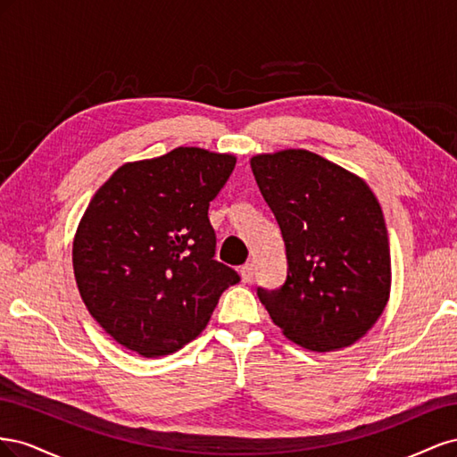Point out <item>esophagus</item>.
I'll return each mask as SVG.
<instances>
[{
  "label": "esophagus",
  "mask_w": 457,
  "mask_h": 457,
  "mask_svg": "<svg viewBox=\"0 0 457 457\" xmlns=\"http://www.w3.org/2000/svg\"><path fill=\"white\" fill-rule=\"evenodd\" d=\"M240 276H242L244 282H252L253 280V265H252V262H247V265H244L240 269Z\"/></svg>",
  "instance_id": "1"
}]
</instances>
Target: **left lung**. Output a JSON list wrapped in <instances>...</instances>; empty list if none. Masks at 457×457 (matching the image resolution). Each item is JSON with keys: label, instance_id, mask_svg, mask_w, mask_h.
Masks as SVG:
<instances>
[{"label": "left lung", "instance_id": "obj_1", "mask_svg": "<svg viewBox=\"0 0 457 457\" xmlns=\"http://www.w3.org/2000/svg\"><path fill=\"white\" fill-rule=\"evenodd\" d=\"M250 163L287 259L282 287H257L261 303L299 347H349L378 322L391 294L389 237L376 195L358 175L303 148Z\"/></svg>", "mask_w": 457, "mask_h": 457}]
</instances>
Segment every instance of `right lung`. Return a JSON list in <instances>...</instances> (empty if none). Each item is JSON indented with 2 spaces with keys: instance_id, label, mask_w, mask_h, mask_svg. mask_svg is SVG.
Here are the masks:
<instances>
[{
  "instance_id": "add662e5",
  "label": "right lung",
  "mask_w": 457,
  "mask_h": 457,
  "mask_svg": "<svg viewBox=\"0 0 457 457\" xmlns=\"http://www.w3.org/2000/svg\"><path fill=\"white\" fill-rule=\"evenodd\" d=\"M234 165V154L179 146L123 163L95 192L74 237V276L89 314L121 347L145 358L179 351L240 282L213 259L207 217Z\"/></svg>"
}]
</instances>
